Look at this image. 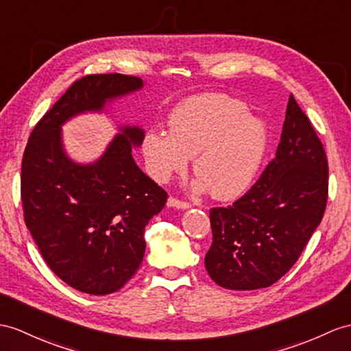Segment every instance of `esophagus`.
<instances>
[{"instance_id": "34e87169", "label": "esophagus", "mask_w": 351, "mask_h": 351, "mask_svg": "<svg viewBox=\"0 0 351 351\" xmlns=\"http://www.w3.org/2000/svg\"><path fill=\"white\" fill-rule=\"evenodd\" d=\"M167 205H168V207H174V208H180V210H184V208H189L191 207L189 202L177 199V198H174V196H169Z\"/></svg>"}]
</instances>
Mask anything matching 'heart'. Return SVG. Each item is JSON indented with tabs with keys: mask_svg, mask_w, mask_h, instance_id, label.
<instances>
[{
	"mask_svg": "<svg viewBox=\"0 0 351 351\" xmlns=\"http://www.w3.org/2000/svg\"><path fill=\"white\" fill-rule=\"evenodd\" d=\"M169 134L152 130L143 138L150 176L159 183L183 173L193 158L195 192L232 199L250 186L267 146V126L244 102L223 93H201L169 114Z\"/></svg>",
	"mask_w": 351,
	"mask_h": 351,
	"instance_id": "heart-1",
	"label": "heart"
}]
</instances>
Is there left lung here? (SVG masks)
I'll list each match as a JSON object with an SVG mask.
<instances>
[{
    "label": "left lung",
    "instance_id": "obj_1",
    "mask_svg": "<svg viewBox=\"0 0 351 351\" xmlns=\"http://www.w3.org/2000/svg\"><path fill=\"white\" fill-rule=\"evenodd\" d=\"M328 171L323 144L290 95L276 158L240 199L210 210L208 276L230 290L269 287L283 277L323 219Z\"/></svg>",
    "mask_w": 351,
    "mask_h": 351
}]
</instances>
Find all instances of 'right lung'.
Here are the masks:
<instances>
[{
    "label": "right lung",
    "mask_w": 351,
    "mask_h": 351,
    "mask_svg": "<svg viewBox=\"0 0 351 351\" xmlns=\"http://www.w3.org/2000/svg\"><path fill=\"white\" fill-rule=\"evenodd\" d=\"M143 86L140 77L117 73L82 77L40 119L25 147V223L49 268L83 293H113L132 278L146 252L144 228L168 195L132 158L141 128L122 126L93 164L70 159L61 128Z\"/></svg>",
    "instance_id": "add662e5"
}]
</instances>
